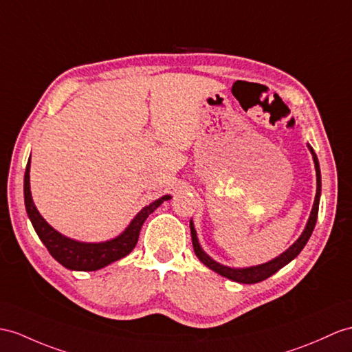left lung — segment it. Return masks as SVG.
Instances as JSON below:
<instances>
[{"mask_svg": "<svg viewBox=\"0 0 352 352\" xmlns=\"http://www.w3.org/2000/svg\"><path fill=\"white\" fill-rule=\"evenodd\" d=\"M309 151L314 157V162H315V170H316V195H315V201H314V208L311 212L309 221H307L306 228L303 230L302 236H300L294 245H291L288 250L280 254L279 256H276L275 260H272L269 263H264L260 265H254V267H246V269H231L227 267V265H222L217 261H213L210 256L206 254L201 246L199 243V239H197V233L194 230V224L192 221L190 222V228H191V237H192V246H194V252L195 255L199 256V260L208 265L209 269H212L213 272L219 273L221 276L228 278L234 282H241V284H256V282H261L264 279L270 278L273 273H276L279 269L287 265L291 260H294L296 256L300 254V251L303 250L305 245L309 241V237L312 234V231L315 228L316 224V218H318V208H320V195H321V171H320V164H318V158H316L314 149L309 146Z\"/></svg>", "mask_w": 352, "mask_h": 352, "instance_id": "left-lung-1", "label": "left lung"}]
</instances>
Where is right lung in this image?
Segmentation results:
<instances>
[{
    "label": "right lung",
    "instance_id": "add662e5",
    "mask_svg": "<svg viewBox=\"0 0 352 352\" xmlns=\"http://www.w3.org/2000/svg\"><path fill=\"white\" fill-rule=\"evenodd\" d=\"M23 197L25 208H27V213L32 222V227L38 234L40 241L47 248L49 254L52 255L59 264H63L64 267L80 272L98 270L101 267H104V265L121 260L125 255L130 254L134 250L137 241H139V233L143 222L146 221V218L158 208V206H161V203L171 199L170 195H164L146 206V208H143L137 213V217L131 221V224L128 226L124 233L121 236H118L116 239H111V241L102 243H82L59 234L56 230H54L45 219H43L37 208L34 206L30 191V161L27 164V170H25Z\"/></svg>",
    "mask_w": 352,
    "mask_h": 352
}]
</instances>
